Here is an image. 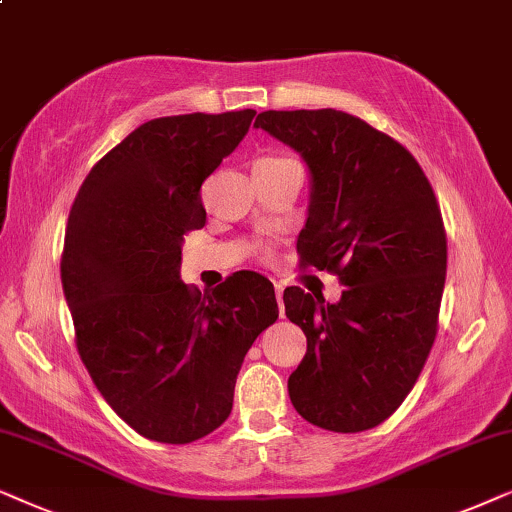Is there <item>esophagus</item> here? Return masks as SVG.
<instances>
[{"label":"esophagus","instance_id":"obj_1","mask_svg":"<svg viewBox=\"0 0 512 512\" xmlns=\"http://www.w3.org/2000/svg\"><path fill=\"white\" fill-rule=\"evenodd\" d=\"M276 299H278V306L283 304V285L281 283H276ZM283 309V306H281Z\"/></svg>","mask_w":512,"mask_h":512}]
</instances>
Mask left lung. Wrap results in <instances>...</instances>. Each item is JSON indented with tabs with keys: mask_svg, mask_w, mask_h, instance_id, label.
I'll return each instance as SVG.
<instances>
[{
	"mask_svg": "<svg viewBox=\"0 0 512 512\" xmlns=\"http://www.w3.org/2000/svg\"><path fill=\"white\" fill-rule=\"evenodd\" d=\"M255 128L309 168V213L297 252L344 285L337 304L285 288V316L306 335L288 379L313 426H379L417 384L438 332L447 238L431 182L407 149L337 109L262 112Z\"/></svg>",
	"mask_w": 512,
	"mask_h": 512,
	"instance_id": "1",
	"label": "left lung"
}]
</instances>
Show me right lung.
Masks as SVG:
<instances>
[{
    "label": "right lung",
    "instance_id": "right-lung-1",
    "mask_svg": "<svg viewBox=\"0 0 512 512\" xmlns=\"http://www.w3.org/2000/svg\"><path fill=\"white\" fill-rule=\"evenodd\" d=\"M252 117L147 121L95 163L72 203L60 278L79 356L149 440L187 445L222 426L245 353L278 318L274 285L255 271L206 295L180 278L185 234L206 224L201 185Z\"/></svg>",
    "mask_w": 512,
    "mask_h": 512
}]
</instances>
